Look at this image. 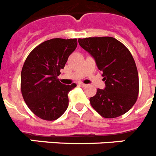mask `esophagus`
Segmentation results:
<instances>
[{
    "instance_id": "1",
    "label": "esophagus",
    "mask_w": 156,
    "mask_h": 156,
    "mask_svg": "<svg viewBox=\"0 0 156 156\" xmlns=\"http://www.w3.org/2000/svg\"><path fill=\"white\" fill-rule=\"evenodd\" d=\"M78 86H81V87H86V84L82 83V82H81V83H79V84H78Z\"/></svg>"
}]
</instances>
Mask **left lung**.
Segmentation results:
<instances>
[{
    "label": "left lung",
    "instance_id": "8db88e82",
    "mask_svg": "<svg viewBox=\"0 0 156 156\" xmlns=\"http://www.w3.org/2000/svg\"><path fill=\"white\" fill-rule=\"evenodd\" d=\"M78 43L95 59L105 82V88L89 99L92 107L107 119L126 113L139 93L137 69L130 52L112 37L79 38Z\"/></svg>",
    "mask_w": 156,
    "mask_h": 156
}]
</instances>
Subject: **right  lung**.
I'll return each instance as SVG.
<instances>
[{
	"label": "right lung",
	"instance_id": "add662e5",
	"mask_svg": "<svg viewBox=\"0 0 156 156\" xmlns=\"http://www.w3.org/2000/svg\"><path fill=\"white\" fill-rule=\"evenodd\" d=\"M78 45L76 38H53L32 50L21 72V92L24 101L35 115L52 121L68 107V93L77 85L59 81L69 55Z\"/></svg>",
	"mask_w": 156,
	"mask_h": 156
}]
</instances>
